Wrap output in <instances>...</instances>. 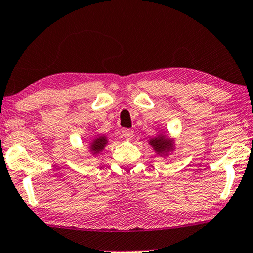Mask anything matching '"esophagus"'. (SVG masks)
Listing matches in <instances>:
<instances>
[{"label": "esophagus", "mask_w": 253, "mask_h": 253, "mask_svg": "<svg viewBox=\"0 0 253 253\" xmlns=\"http://www.w3.org/2000/svg\"><path fill=\"white\" fill-rule=\"evenodd\" d=\"M123 136L126 140H132L133 136H134V132L132 129H124L123 130Z\"/></svg>", "instance_id": "34e87169"}]
</instances>
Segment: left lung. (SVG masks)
<instances>
[{"instance_id":"8db88e82","label":"left lung","mask_w":253,"mask_h":253,"mask_svg":"<svg viewBox=\"0 0 253 253\" xmlns=\"http://www.w3.org/2000/svg\"><path fill=\"white\" fill-rule=\"evenodd\" d=\"M150 146L154 148V150L157 154H168L170 150L173 149V141L168 139L164 135H160L157 137H154L149 141Z\"/></svg>"}]
</instances>
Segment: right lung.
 <instances>
[{
	"mask_svg": "<svg viewBox=\"0 0 253 253\" xmlns=\"http://www.w3.org/2000/svg\"><path fill=\"white\" fill-rule=\"evenodd\" d=\"M107 144V140L105 136H98L96 137V139L92 140L91 144H90V150H91V153L93 155L100 153L104 149V147H105Z\"/></svg>",
	"mask_w": 253,
	"mask_h": 253,
	"instance_id": "obj_1",
	"label": "right lung"
}]
</instances>
